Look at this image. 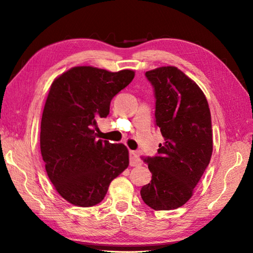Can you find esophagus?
I'll use <instances>...</instances> for the list:
<instances>
[{"instance_id": "34e87169", "label": "esophagus", "mask_w": 253, "mask_h": 253, "mask_svg": "<svg viewBox=\"0 0 253 253\" xmlns=\"http://www.w3.org/2000/svg\"><path fill=\"white\" fill-rule=\"evenodd\" d=\"M129 164L130 166H139L142 165V161H140V158L137 155V153L131 151L129 153Z\"/></svg>"}]
</instances>
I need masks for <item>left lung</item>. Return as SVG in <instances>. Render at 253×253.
I'll return each mask as SVG.
<instances>
[{"instance_id":"1","label":"left lung","mask_w":253,"mask_h":253,"mask_svg":"<svg viewBox=\"0 0 253 253\" xmlns=\"http://www.w3.org/2000/svg\"><path fill=\"white\" fill-rule=\"evenodd\" d=\"M156 98V126L164 143L158 155L145 158L152 181L140 190L149 208H181L194 193L213 151L212 123L207 97L176 67H160L146 74Z\"/></svg>"}]
</instances>
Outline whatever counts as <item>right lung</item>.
Masks as SVG:
<instances>
[{
	"label": "right lung",
	"instance_id": "1",
	"mask_svg": "<svg viewBox=\"0 0 253 253\" xmlns=\"http://www.w3.org/2000/svg\"><path fill=\"white\" fill-rule=\"evenodd\" d=\"M132 70L110 72L80 66L51 84L41 119L40 148L55 191L77 207L100 203L109 184L129 165L124 144L96 139L97 119L134 79Z\"/></svg>",
	"mask_w": 253,
	"mask_h": 253
}]
</instances>
